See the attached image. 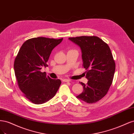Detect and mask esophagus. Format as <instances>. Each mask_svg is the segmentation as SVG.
I'll return each mask as SVG.
<instances>
[{
  "label": "esophagus",
  "instance_id": "obj_1",
  "mask_svg": "<svg viewBox=\"0 0 134 134\" xmlns=\"http://www.w3.org/2000/svg\"><path fill=\"white\" fill-rule=\"evenodd\" d=\"M63 80V82H70L71 81L70 79H64Z\"/></svg>",
  "mask_w": 134,
  "mask_h": 134
}]
</instances>
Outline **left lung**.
Wrapping results in <instances>:
<instances>
[{"label":"left lung","mask_w":134,"mask_h":134,"mask_svg":"<svg viewBox=\"0 0 134 134\" xmlns=\"http://www.w3.org/2000/svg\"><path fill=\"white\" fill-rule=\"evenodd\" d=\"M80 46L83 67L88 80L83 92L76 97L88 103L98 102L106 95L111 86L116 69L115 62L107 43L97 36H83L69 38Z\"/></svg>","instance_id":"obj_1"}]
</instances>
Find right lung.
<instances>
[{
  "label": "right lung",
  "instance_id": "obj_1",
  "mask_svg": "<svg viewBox=\"0 0 134 134\" xmlns=\"http://www.w3.org/2000/svg\"><path fill=\"white\" fill-rule=\"evenodd\" d=\"M62 38L43 37L27 40L22 45L14 63L15 75L19 90L31 102L40 104L54 97L62 82L52 79L41 72L53 48Z\"/></svg>",
  "mask_w": 134,
  "mask_h": 134
}]
</instances>
